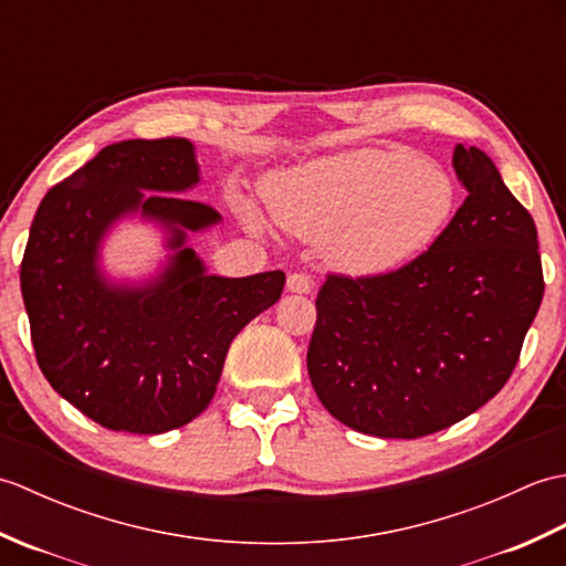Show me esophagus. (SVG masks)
Here are the masks:
<instances>
[{"label": "esophagus", "mask_w": 566, "mask_h": 566, "mask_svg": "<svg viewBox=\"0 0 566 566\" xmlns=\"http://www.w3.org/2000/svg\"><path fill=\"white\" fill-rule=\"evenodd\" d=\"M311 290H314V284H311V280L306 274L302 272H294L286 276V292L292 294H311Z\"/></svg>", "instance_id": "1"}]
</instances>
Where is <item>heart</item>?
<instances>
[{
	"label": "heart",
	"instance_id": "obj_1",
	"mask_svg": "<svg viewBox=\"0 0 566 566\" xmlns=\"http://www.w3.org/2000/svg\"><path fill=\"white\" fill-rule=\"evenodd\" d=\"M268 207L284 231L316 240L328 270L365 280L403 268L436 243L457 209L440 165L399 148H357L270 179ZM252 228L258 219L248 213Z\"/></svg>",
	"mask_w": 566,
	"mask_h": 566
}]
</instances>
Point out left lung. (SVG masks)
<instances>
[{
    "label": "left lung",
    "instance_id": "1",
    "mask_svg": "<svg viewBox=\"0 0 566 566\" xmlns=\"http://www.w3.org/2000/svg\"><path fill=\"white\" fill-rule=\"evenodd\" d=\"M452 167L469 197L423 255L316 298L311 384L365 436L423 438L494 399L543 302L533 216L484 150L457 143Z\"/></svg>",
    "mask_w": 566,
    "mask_h": 566
}]
</instances>
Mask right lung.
Returning a JSON list of instances; mask_svg holds the SVG:
<instances>
[{
	"mask_svg": "<svg viewBox=\"0 0 566 566\" xmlns=\"http://www.w3.org/2000/svg\"><path fill=\"white\" fill-rule=\"evenodd\" d=\"M201 182L187 138L122 140L43 197L21 262L35 359L51 387L109 430L158 436L195 420L219 387L228 347L280 302L284 272L209 274L189 233L221 213L182 195ZM164 233L146 277H114L103 243L124 220Z\"/></svg>",
	"mask_w": 566,
	"mask_h": 566,
	"instance_id": "obj_1",
	"label": "right lung"
}]
</instances>
